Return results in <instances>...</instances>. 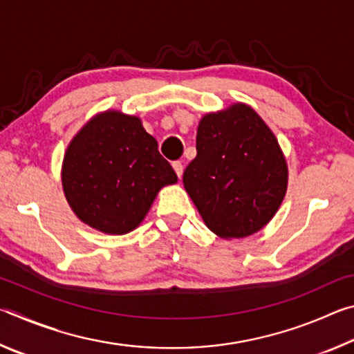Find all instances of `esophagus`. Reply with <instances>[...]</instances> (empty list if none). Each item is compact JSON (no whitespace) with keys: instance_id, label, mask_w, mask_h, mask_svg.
<instances>
[{"instance_id":"1","label":"esophagus","mask_w":354,"mask_h":354,"mask_svg":"<svg viewBox=\"0 0 354 354\" xmlns=\"http://www.w3.org/2000/svg\"><path fill=\"white\" fill-rule=\"evenodd\" d=\"M173 170L176 171L178 178L183 176V171H184V167H183V162H179V160H176V162H173Z\"/></svg>"}]
</instances>
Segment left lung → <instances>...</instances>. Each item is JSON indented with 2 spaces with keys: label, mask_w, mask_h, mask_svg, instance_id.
Listing matches in <instances>:
<instances>
[{
  "label": "left lung",
  "mask_w": 354,
  "mask_h": 354,
  "mask_svg": "<svg viewBox=\"0 0 354 354\" xmlns=\"http://www.w3.org/2000/svg\"><path fill=\"white\" fill-rule=\"evenodd\" d=\"M287 181L277 136L253 107L232 103L201 117L183 183L214 234L231 241L261 231L278 212Z\"/></svg>",
  "instance_id": "8db88e82"
}]
</instances>
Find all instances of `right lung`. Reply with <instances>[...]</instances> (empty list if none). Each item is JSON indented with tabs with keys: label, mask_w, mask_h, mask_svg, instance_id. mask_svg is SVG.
<instances>
[{
	"label": "right lung",
	"mask_w": 354,
	"mask_h": 354,
	"mask_svg": "<svg viewBox=\"0 0 354 354\" xmlns=\"http://www.w3.org/2000/svg\"><path fill=\"white\" fill-rule=\"evenodd\" d=\"M61 178L76 217L111 236L134 231L159 190L178 183L142 120L115 109L98 112L75 134Z\"/></svg>",
	"instance_id": "add662e5"
}]
</instances>
